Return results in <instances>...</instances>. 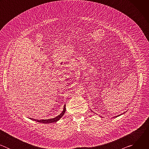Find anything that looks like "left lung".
Listing matches in <instances>:
<instances>
[{
  "label": "left lung",
  "instance_id": "1",
  "mask_svg": "<svg viewBox=\"0 0 149 149\" xmlns=\"http://www.w3.org/2000/svg\"><path fill=\"white\" fill-rule=\"evenodd\" d=\"M119 116H120V115H119ZM118 116H116V117H118Z\"/></svg>",
  "mask_w": 149,
  "mask_h": 149
}]
</instances>
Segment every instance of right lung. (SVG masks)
Instances as JSON below:
<instances>
[{"label": "right lung", "mask_w": 149, "mask_h": 149, "mask_svg": "<svg viewBox=\"0 0 149 149\" xmlns=\"http://www.w3.org/2000/svg\"><path fill=\"white\" fill-rule=\"evenodd\" d=\"M66 111V108H65V105L63 107V110L62 111V112L58 116H56V117H54L53 118H51V119H47V120H36V119H33V118H30L32 120H34L35 121H38L41 123H44V124H47V123H55L57 121H58L62 116L63 115L65 114Z\"/></svg>", "instance_id": "obj_1"}]
</instances>
